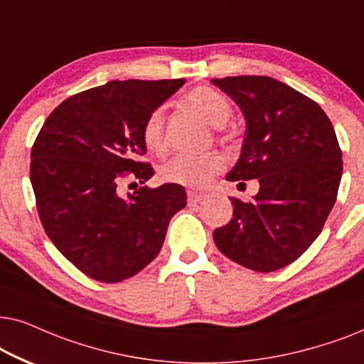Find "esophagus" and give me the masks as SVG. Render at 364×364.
<instances>
[{
    "label": "esophagus",
    "mask_w": 364,
    "mask_h": 364,
    "mask_svg": "<svg viewBox=\"0 0 364 364\" xmlns=\"http://www.w3.org/2000/svg\"><path fill=\"white\" fill-rule=\"evenodd\" d=\"M205 195L203 193H198V191H188V203L190 205H196V203H200L201 200H205Z\"/></svg>",
    "instance_id": "34e87169"
}]
</instances>
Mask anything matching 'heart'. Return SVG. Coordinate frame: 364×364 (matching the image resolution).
I'll list each match as a JSON object with an SVG mask.
<instances>
[{"instance_id": "obj_1", "label": "heart", "mask_w": 364, "mask_h": 364, "mask_svg": "<svg viewBox=\"0 0 364 364\" xmlns=\"http://www.w3.org/2000/svg\"><path fill=\"white\" fill-rule=\"evenodd\" d=\"M185 101L193 109L198 111L208 123L220 128L231 118L232 106L225 95L210 86H198L186 95ZM141 138L144 148L153 154H161L166 149V134H164V108H154L144 119ZM225 166V159L216 153L205 154H178L166 161L159 169L164 181L174 183L186 188L208 186L216 173Z\"/></svg>"}]
</instances>
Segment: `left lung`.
<instances>
[{"label": "left lung", "mask_w": 364, "mask_h": 364, "mask_svg": "<svg viewBox=\"0 0 364 364\" xmlns=\"http://www.w3.org/2000/svg\"><path fill=\"white\" fill-rule=\"evenodd\" d=\"M213 85L246 119L240 159L226 179L259 183L251 201L230 198L231 221L213 238L245 268L281 269L318 238L336 201L343 174L336 133L321 106L269 76H228Z\"/></svg>", "instance_id": "1"}]
</instances>
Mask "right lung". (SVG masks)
<instances>
[{
    "label": "right lung",
    "instance_id": "right-lung-1",
    "mask_svg": "<svg viewBox=\"0 0 364 364\" xmlns=\"http://www.w3.org/2000/svg\"><path fill=\"white\" fill-rule=\"evenodd\" d=\"M185 80H126L81 91L48 116L31 149L30 178L48 238L101 283L139 273L161 250L185 188L166 183L119 196L123 179L148 181L141 129Z\"/></svg>",
    "mask_w": 364,
    "mask_h": 364
}]
</instances>
